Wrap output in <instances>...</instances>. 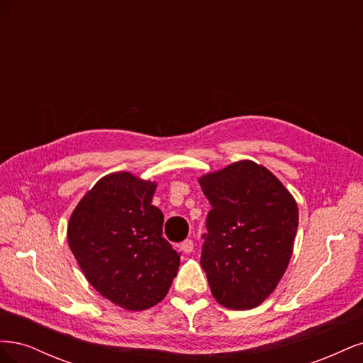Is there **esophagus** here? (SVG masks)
<instances>
[{
	"label": "esophagus",
	"instance_id": "1",
	"mask_svg": "<svg viewBox=\"0 0 363 363\" xmlns=\"http://www.w3.org/2000/svg\"><path fill=\"white\" fill-rule=\"evenodd\" d=\"M180 250L184 252V255H189L194 250V240L192 239H186L180 244Z\"/></svg>",
	"mask_w": 363,
	"mask_h": 363
}]
</instances>
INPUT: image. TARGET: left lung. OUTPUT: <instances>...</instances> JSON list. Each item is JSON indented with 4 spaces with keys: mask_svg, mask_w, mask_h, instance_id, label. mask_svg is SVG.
Here are the masks:
<instances>
[{
    "mask_svg": "<svg viewBox=\"0 0 363 363\" xmlns=\"http://www.w3.org/2000/svg\"><path fill=\"white\" fill-rule=\"evenodd\" d=\"M199 183L212 204L201 252L211 292L227 309L257 307L288 269L298 227L296 201L252 160L207 172Z\"/></svg>",
    "mask_w": 363,
    "mask_h": 363,
    "instance_id": "8db88e82",
    "label": "left lung"
}]
</instances>
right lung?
I'll use <instances>...</instances> for the list:
<instances>
[{
	"instance_id": "obj_1",
	"label": "right lung",
	"mask_w": 363,
	"mask_h": 363,
	"mask_svg": "<svg viewBox=\"0 0 363 363\" xmlns=\"http://www.w3.org/2000/svg\"><path fill=\"white\" fill-rule=\"evenodd\" d=\"M156 188L131 172L107 174L68 223V244L86 280L127 311L162 301L180 267V255L162 236L163 213L151 204Z\"/></svg>"
}]
</instances>
